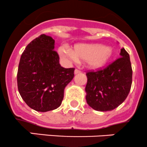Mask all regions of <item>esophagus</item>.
Here are the masks:
<instances>
[{
	"label": "esophagus",
	"mask_w": 147,
	"mask_h": 147,
	"mask_svg": "<svg viewBox=\"0 0 147 147\" xmlns=\"http://www.w3.org/2000/svg\"><path fill=\"white\" fill-rule=\"evenodd\" d=\"M81 72V71L80 70V69H76L75 70V75H77V74H79V73H80Z\"/></svg>",
	"instance_id": "obj_1"
}]
</instances>
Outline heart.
Instances as JSON below:
<instances>
[{
  "label": "heart",
  "instance_id": "1",
  "mask_svg": "<svg viewBox=\"0 0 147 147\" xmlns=\"http://www.w3.org/2000/svg\"><path fill=\"white\" fill-rule=\"evenodd\" d=\"M59 51L65 60L76 62L79 57L86 60L87 66L93 69H98L105 66L114 55L113 50L110 47L98 44L76 45L73 51L67 47H61Z\"/></svg>",
  "mask_w": 147,
  "mask_h": 147
}]
</instances>
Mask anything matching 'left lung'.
<instances>
[{"label": "left lung", "instance_id": "left-lung-1", "mask_svg": "<svg viewBox=\"0 0 147 147\" xmlns=\"http://www.w3.org/2000/svg\"><path fill=\"white\" fill-rule=\"evenodd\" d=\"M120 56L106 67L86 73V100L95 110L107 112L115 109L129 93L132 83L129 55L121 48Z\"/></svg>", "mask_w": 147, "mask_h": 147}]
</instances>
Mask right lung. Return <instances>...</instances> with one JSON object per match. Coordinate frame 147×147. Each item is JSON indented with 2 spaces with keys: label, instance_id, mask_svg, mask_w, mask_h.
Listing matches in <instances>:
<instances>
[{
  "label": "right lung",
  "instance_id": "right-lung-1",
  "mask_svg": "<svg viewBox=\"0 0 147 147\" xmlns=\"http://www.w3.org/2000/svg\"><path fill=\"white\" fill-rule=\"evenodd\" d=\"M54 48V40L42 34L28 44L20 57L18 89L25 102L38 112L59 107L65 87L75 75V68L61 67Z\"/></svg>",
  "mask_w": 147,
  "mask_h": 147
}]
</instances>
